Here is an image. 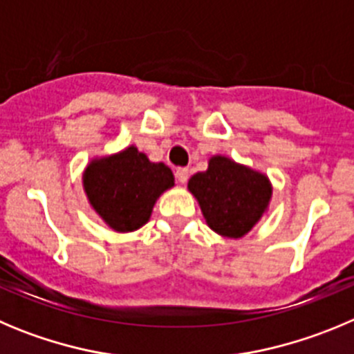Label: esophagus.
<instances>
[{
	"instance_id": "esophagus-1",
	"label": "esophagus",
	"mask_w": 354,
	"mask_h": 354,
	"mask_svg": "<svg viewBox=\"0 0 354 354\" xmlns=\"http://www.w3.org/2000/svg\"><path fill=\"white\" fill-rule=\"evenodd\" d=\"M175 177H177V180H179L180 184H184L187 180V177H189V170H187V168H177V170H175Z\"/></svg>"
}]
</instances>
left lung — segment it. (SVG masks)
Masks as SVG:
<instances>
[{"label": "left lung", "mask_w": 354, "mask_h": 354, "mask_svg": "<svg viewBox=\"0 0 354 354\" xmlns=\"http://www.w3.org/2000/svg\"><path fill=\"white\" fill-rule=\"evenodd\" d=\"M187 189L198 200L210 230L230 239L251 232L272 198L267 175L226 156H212L209 168L191 177Z\"/></svg>", "instance_id": "obj_1"}]
</instances>
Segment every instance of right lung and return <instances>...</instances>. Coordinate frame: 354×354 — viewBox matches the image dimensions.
Instances as JSON below:
<instances>
[{"mask_svg": "<svg viewBox=\"0 0 354 354\" xmlns=\"http://www.w3.org/2000/svg\"><path fill=\"white\" fill-rule=\"evenodd\" d=\"M174 186L165 163H152L135 145L93 160L84 171L91 207L115 232H135L149 221L156 200Z\"/></svg>", "mask_w": 354, "mask_h": 354, "instance_id": "right-lung-1", "label": "right lung"}]
</instances>
